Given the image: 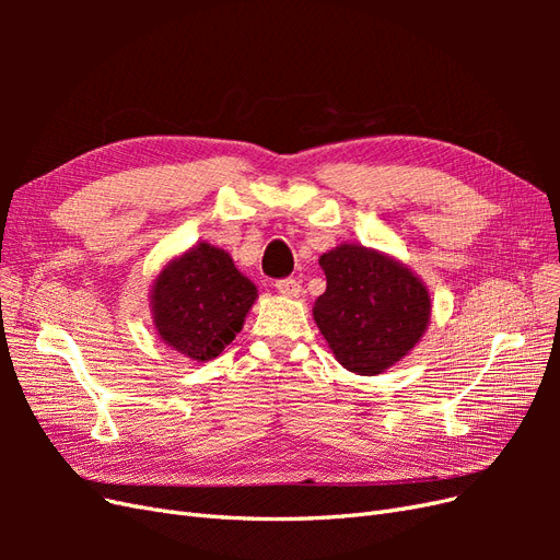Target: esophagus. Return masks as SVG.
<instances>
[{"instance_id":"1","label":"esophagus","mask_w":560,"mask_h":560,"mask_svg":"<svg viewBox=\"0 0 560 560\" xmlns=\"http://www.w3.org/2000/svg\"><path fill=\"white\" fill-rule=\"evenodd\" d=\"M276 290L282 296H299L301 294V282L296 278H282L276 282Z\"/></svg>"}]
</instances>
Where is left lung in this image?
I'll return each mask as SVG.
<instances>
[{
	"mask_svg": "<svg viewBox=\"0 0 560 560\" xmlns=\"http://www.w3.org/2000/svg\"><path fill=\"white\" fill-rule=\"evenodd\" d=\"M327 292L313 317L352 374L374 376L399 362L430 322V294L409 268L362 245H341L319 257Z\"/></svg>",
	"mask_w": 560,
	"mask_h": 560,
	"instance_id": "1",
	"label": "left lung"
}]
</instances>
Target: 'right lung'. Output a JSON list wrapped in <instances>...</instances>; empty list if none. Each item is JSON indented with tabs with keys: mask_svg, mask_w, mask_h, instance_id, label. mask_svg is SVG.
I'll use <instances>...</instances> for the list:
<instances>
[{
	"mask_svg": "<svg viewBox=\"0 0 560 560\" xmlns=\"http://www.w3.org/2000/svg\"><path fill=\"white\" fill-rule=\"evenodd\" d=\"M257 299L224 249L200 243L163 268L151 308L163 341L198 362L217 358L243 329Z\"/></svg>",
	"mask_w": 560,
	"mask_h": 560,
	"instance_id": "obj_1",
	"label": "right lung"
}]
</instances>
